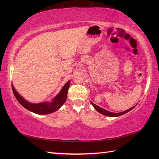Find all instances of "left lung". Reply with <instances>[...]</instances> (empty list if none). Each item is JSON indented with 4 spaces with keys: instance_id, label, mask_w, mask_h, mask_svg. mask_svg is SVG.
Instances as JSON below:
<instances>
[{
    "instance_id": "1",
    "label": "left lung",
    "mask_w": 159,
    "mask_h": 159,
    "mask_svg": "<svg viewBox=\"0 0 159 159\" xmlns=\"http://www.w3.org/2000/svg\"><path fill=\"white\" fill-rule=\"evenodd\" d=\"M91 103L92 104V105L94 107L95 110H97L99 113H102V114H103L104 115H106V116H109V117H118V116H121V115H123L125 113H126L132 110L134 107H135V106H134V107L130 108V109H127L126 111H124L121 112V113H112V112L108 111L105 110V109H103L102 107L98 106V105H96L95 104H94L93 103H92L91 102Z\"/></svg>"
}]
</instances>
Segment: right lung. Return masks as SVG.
Returning <instances> with one entry per match:
<instances>
[{"label":"right lung","instance_id":"add662e5","mask_svg":"<svg viewBox=\"0 0 159 159\" xmlns=\"http://www.w3.org/2000/svg\"><path fill=\"white\" fill-rule=\"evenodd\" d=\"M70 83V81H68L64 85V87L62 88L60 93L53 99L52 102H43L40 103H32L27 102L20 95H19L16 89H14L12 84V89L16 99L24 107L36 114L45 115L52 113L58 110L62 106V105L65 103L67 99V95H68Z\"/></svg>","mask_w":159,"mask_h":159}]
</instances>
